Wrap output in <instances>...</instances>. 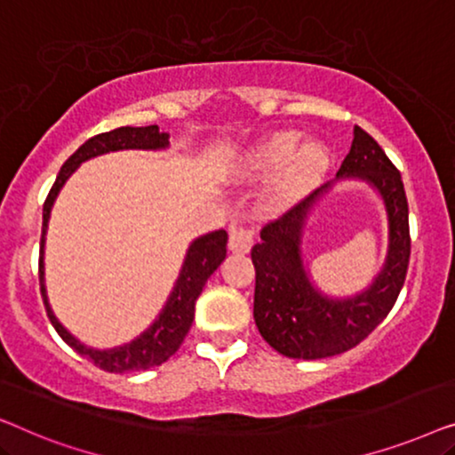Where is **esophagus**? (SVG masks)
Instances as JSON below:
<instances>
[{
	"label": "esophagus",
	"instance_id": "obj_1",
	"mask_svg": "<svg viewBox=\"0 0 455 455\" xmlns=\"http://www.w3.org/2000/svg\"><path fill=\"white\" fill-rule=\"evenodd\" d=\"M253 245V230L243 227V225H233L228 233V247L230 251L235 253H247Z\"/></svg>",
	"mask_w": 455,
	"mask_h": 455
}]
</instances>
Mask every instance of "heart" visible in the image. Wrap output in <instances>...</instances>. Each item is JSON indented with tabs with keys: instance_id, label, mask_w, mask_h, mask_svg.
Instances as JSON below:
<instances>
[{
	"instance_id": "1",
	"label": "heart",
	"mask_w": 455,
	"mask_h": 455,
	"mask_svg": "<svg viewBox=\"0 0 455 455\" xmlns=\"http://www.w3.org/2000/svg\"><path fill=\"white\" fill-rule=\"evenodd\" d=\"M299 138L294 133H280L259 152V164L266 169L286 166L274 189L276 200H294L319 181L328 166V152L319 144H307L297 150Z\"/></svg>"
}]
</instances>
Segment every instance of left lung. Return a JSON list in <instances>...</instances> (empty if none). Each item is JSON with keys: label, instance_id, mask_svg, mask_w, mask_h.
<instances>
[{"label": "left lung", "instance_id": "8db88e82", "mask_svg": "<svg viewBox=\"0 0 455 455\" xmlns=\"http://www.w3.org/2000/svg\"><path fill=\"white\" fill-rule=\"evenodd\" d=\"M338 177H363L383 196L389 219V253L369 291L348 300H330L307 280L299 243L305 216L322 191H313L261 228L251 249L255 266L253 317L259 334L289 358H325L361 344L392 311L411 259L408 202L400 171L363 127H355L350 152Z\"/></svg>", "mask_w": 455, "mask_h": 455}]
</instances>
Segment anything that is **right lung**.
Returning a JSON list of instances; mask_svg holds the SVG:
<instances>
[{"instance_id": "1", "label": "right lung", "mask_w": 455, "mask_h": 455, "mask_svg": "<svg viewBox=\"0 0 455 455\" xmlns=\"http://www.w3.org/2000/svg\"><path fill=\"white\" fill-rule=\"evenodd\" d=\"M169 144V133L158 130V125L146 127H117V130L99 133L91 140H86L72 156L63 163L60 175H57L53 188H51L47 200L43 204V235H41V258H38V280H41V294L44 309H47L49 322L53 323L57 334L72 347L76 353L82 355L88 361L97 364L99 369L107 373H127V371H146L156 364H163L166 358L172 356L181 347L185 336L191 328L196 315V300L200 297L204 284L212 276V272L222 264L227 258V230H216L202 239L191 243L188 258H185L183 270L179 274V280L172 289L169 303L161 313V317L144 331L138 340L125 344L121 348L113 350H92L80 344L63 325L57 322L53 311L47 303V294H44L43 284V245L44 233H47V222L51 214L57 194L66 183V179L78 169L80 163L88 158L105 155L111 150H125V148H164Z\"/></svg>"}]
</instances>
